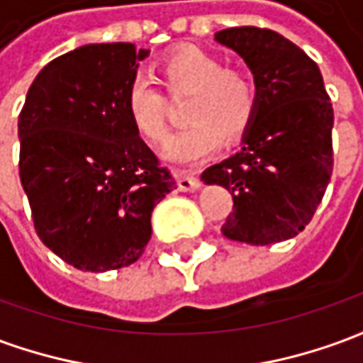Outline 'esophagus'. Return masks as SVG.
Segmentation results:
<instances>
[{"label": "esophagus", "instance_id": "obj_1", "mask_svg": "<svg viewBox=\"0 0 363 363\" xmlns=\"http://www.w3.org/2000/svg\"><path fill=\"white\" fill-rule=\"evenodd\" d=\"M177 184L182 192H192L200 186V179L192 171H179L177 173Z\"/></svg>", "mask_w": 363, "mask_h": 363}]
</instances>
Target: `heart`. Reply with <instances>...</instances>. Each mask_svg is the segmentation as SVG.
<instances>
[{"label": "heart", "mask_w": 363, "mask_h": 363, "mask_svg": "<svg viewBox=\"0 0 363 363\" xmlns=\"http://www.w3.org/2000/svg\"><path fill=\"white\" fill-rule=\"evenodd\" d=\"M161 79L171 93L192 91L186 104L190 124L169 143L167 157L190 163L228 143L241 140L259 111V87L243 69L225 67L218 56L196 46L177 48L159 64ZM126 112L135 134L147 143L169 138V103L163 91L145 75H135L126 89Z\"/></svg>", "instance_id": "1"}]
</instances>
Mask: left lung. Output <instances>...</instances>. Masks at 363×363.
Instances as JSON below:
<instances>
[{"label": "left lung", "mask_w": 363, "mask_h": 363, "mask_svg": "<svg viewBox=\"0 0 363 363\" xmlns=\"http://www.w3.org/2000/svg\"><path fill=\"white\" fill-rule=\"evenodd\" d=\"M251 67L257 118L243 147L202 173L233 196L223 235L247 245L296 237L313 220L333 174L335 112L319 66L276 30L233 27L216 33Z\"/></svg>", "instance_id": "left-lung-1"}]
</instances>
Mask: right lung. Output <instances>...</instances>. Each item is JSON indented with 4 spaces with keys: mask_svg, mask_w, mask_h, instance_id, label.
<instances>
[{
    "mask_svg": "<svg viewBox=\"0 0 363 363\" xmlns=\"http://www.w3.org/2000/svg\"><path fill=\"white\" fill-rule=\"evenodd\" d=\"M150 50L87 44L38 72L19 114V177L36 235L77 270L130 267L174 179L135 134L126 89Z\"/></svg>",
    "mask_w": 363,
    "mask_h": 363,
    "instance_id": "obj_1",
    "label": "right lung"
}]
</instances>
